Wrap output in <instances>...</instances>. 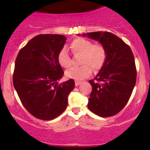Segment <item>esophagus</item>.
Segmentation results:
<instances>
[{
	"label": "esophagus",
	"instance_id": "34e87169",
	"mask_svg": "<svg viewBox=\"0 0 150 150\" xmlns=\"http://www.w3.org/2000/svg\"><path fill=\"white\" fill-rule=\"evenodd\" d=\"M80 84H81V82H79V81L75 82V86H79Z\"/></svg>",
	"mask_w": 150,
	"mask_h": 150
}]
</instances>
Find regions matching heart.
I'll return each mask as SVG.
<instances>
[{
	"mask_svg": "<svg viewBox=\"0 0 150 150\" xmlns=\"http://www.w3.org/2000/svg\"><path fill=\"white\" fill-rule=\"evenodd\" d=\"M70 48L74 54H83L79 67H73L67 70L65 75L67 78L75 80H83L91 73V68L97 71L101 68L107 59V50L100 43H95L90 40L78 38L70 43ZM57 60L61 67L67 68L71 66V59L66 48H62L58 53Z\"/></svg>",
	"mask_w": 150,
	"mask_h": 150,
	"instance_id": "obj_1",
	"label": "heart"
}]
</instances>
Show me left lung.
<instances>
[{"label":"left lung","mask_w":150,"mask_h":150,"mask_svg":"<svg viewBox=\"0 0 150 150\" xmlns=\"http://www.w3.org/2000/svg\"><path fill=\"white\" fill-rule=\"evenodd\" d=\"M99 41L107 50V59L94 79L88 108L101 117L114 116L126 105L134 88L137 71L129 46L110 32L83 34Z\"/></svg>","instance_id":"8db88e82"}]
</instances>
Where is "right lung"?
I'll return each instance as SVG.
<instances>
[{"mask_svg":"<svg viewBox=\"0 0 150 150\" xmlns=\"http://www.w3.org/2000/svg\"><path fill=\"white\" fill-rule=\"evenodd\" d=\"M65 42L61 34H39L21 49L16 59L14 88L25 109L40 120L62 114L75 86L72 79L58 83L64 71L57 56Z\"/></svg>","mask_w":150,"mask_h":150,"instance_id":"right-lung-1","label":"right lung"}]
</instances>
